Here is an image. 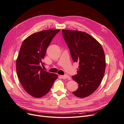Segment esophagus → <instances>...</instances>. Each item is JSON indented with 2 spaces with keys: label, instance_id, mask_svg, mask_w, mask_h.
Wrapping results in <instances>:
<instances>
[{
  "label": "esophagus",
  "instance_id": "esophagus-1",
  "mask_svg": "<svg viewBox=\"0 0 124 124\" xmlns=\"http://www.w3.org/2000/svg\"><path fill=\"white\" fill-rule=\"evenodd\" d=\"M61 77H62V78L63 79H69V80H70V79H71L70 77L68 76V75H62V76H61Z\"/></svg>",
  "mask_w": 124,
  "mask_h": 124
}]
</instances>
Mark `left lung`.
Listing matches in <instances>:
<instances>
[{
	"label": "left lung",
	"mask_w": 124,
	"mask_h": 124,
	"mask_svg": "<svg viewBox=\"0 0 124 124\" xmlns=\"http://www.w3.org/2000/svg\"><path fill=\"white\" fill-rule=\"evenodd\" d=\"M62 36L74 62L79 63L77 74L73 76L78 83L73 93L79 98L90 96L99 86L105 73V55L101 44L88 33L62 29Z\"/></svg>",
	"instance_id": "8db88e82"
}]
</instances>
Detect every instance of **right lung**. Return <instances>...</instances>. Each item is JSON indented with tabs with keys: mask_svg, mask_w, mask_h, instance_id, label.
<instances>
[{
	"mask_svg": "<svg viewBox=\"0 0 124 124\" xmlns=\"http://www.w3.org/2000/svg\"><path fill=\"white\" fill-rule=\"evenodd\" d=\"M59 29H48L33 33L24 39L16 60V71L22 86L29 95L41 98L50 90L58 76L40 66L46 49Z\"/></svg>",
	"mask_w": 124,
	"mask_h": 124,
	"instance_id": "add662e5",
	"label": "right lung"
}]
</instances>
